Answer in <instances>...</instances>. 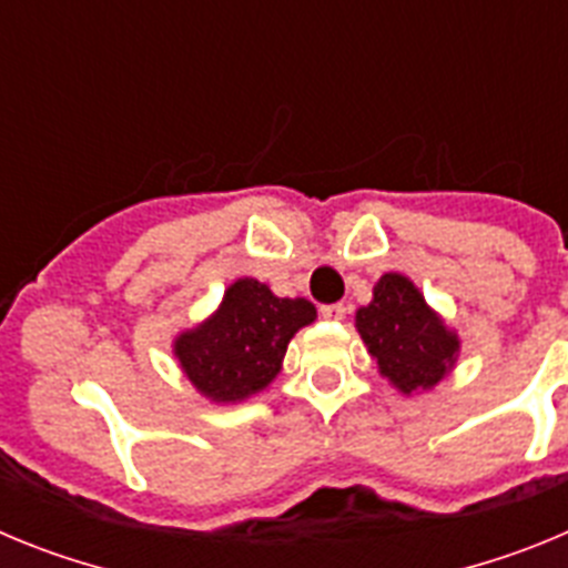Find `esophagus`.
<instances>
[{
  "mask_svg": "<svg viewBox=\"0 0 568 568\" xmlns=\"http://www.w3.org/2000/svg\"><path fill=\"white\" fill-rule=\"evenodd\" d=\"M346 315V307L344 304H324L321 307V318H327V321H341Z\"/></svg>",
  "mask_w": 568,
  "mask_h": 568,
  "instance_id": "obj_1",
  "label": "esophagus"
}]
</instances>
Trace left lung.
I'll return each mask as SVG.
<instances>
[{"label": "left lung", "instance_id": "8db88e82", "mask_svg": "<svg viewBox=\"0 0 568 568\" xmlns=\"http://www.w3.org/2000/svg\"><path fill=\"white\" fill-rule=\"evenodd\" d=\"M355 327L378 361V373L404 395L433 389L458 361V333L400 273L381 275L373 301L355 313Z\"/></svg>", "mask_w": 568, "mask_h": 568}]
</instances>
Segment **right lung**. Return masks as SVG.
<instances>
[{"instance_id":"right-lung-1","label":"right lung","mask_w":568,"mask_h":568,"mask_svg":"<svg viewBox=\"0 0 568 568\" xmlns=\"http://www.w3.org/2000/svg\"><path fill=\"white\" fill-rule=\"evenodd\" d=\"M313 321L307 298H278L267 284L239 278L207 321L175 335L173 355L204 398L239 404L273 384L290 338Z\"/></svg>"}]
</instances>
